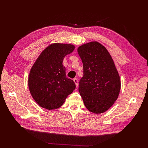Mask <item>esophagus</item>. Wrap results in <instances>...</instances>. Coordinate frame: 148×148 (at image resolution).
Segmentation results:
<instances>
[{"instance_id":"1","label":"esophagus","mask_w":148,"mask_h":148,"mask_svg":"<svg viewBox=\"0 0 148 148\" xmlns=\"http://www.w3.org/2000/svg\"><path fill=\"white\" fill-rule=\"evenodd\" d=\"M73 80H74V82L75 83V84H76V87H77V86H78V81H77V79H76V78H75V79H74Z\"/></svg>"}]
</instances>
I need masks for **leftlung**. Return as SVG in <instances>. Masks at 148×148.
<instances>
[{
    "label": "left lung",
    "instance_id": "1",
    "mask_svg": "<svg viewBox=\"0 0 148 148\" xmlns=\"http://www.w3.org/2000/svg\"><path fill=\"white\" fill-rule=\"evenodd\" d=\"M77 52L83 65L79 92L90 112H106L117 100L121 81L114 61L101 44L92 41L80 46Z\"/></svg>",
    "mask_w": 148,
    "mask_h": 148
}]
</instances>
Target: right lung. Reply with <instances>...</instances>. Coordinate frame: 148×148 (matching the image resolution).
<instances>
[{
	"instance_id": "right-lung-1",
	"label": "right lung",
	"mask_w": 148,
	"mask_h": 148,
	"mask_svg": "<svg viewBox=\"0 0 148 148\" xmlns=\"http://www.w3.org/2000/svg\"><path fill=\"white\" fill-rule=\"evenodd\" d=\"M74 48L71 44H51L43 50L31 68L28 81L29 90L42 108L49 110L60 108L76 88L73 80L66 76L62 64L65 56Z\"/></svg>"
}]
</instances>
